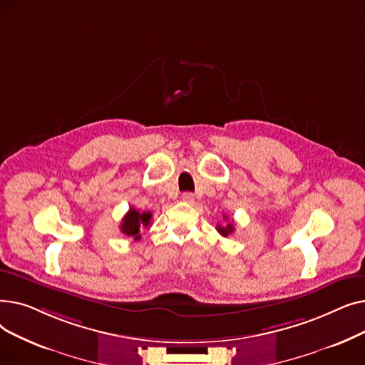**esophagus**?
<instances>
[{
	"mask_svg": "<svg viewBox=\"0 0 365 365\" xmlns=\"http://www.w3.org/2000/svg\"><path fill=\"white\" fill-rule=\"evenodd\" d=\"M182 201L183 202H187V204H192L195 201V195L192 192H185L182 195Z\"/></svg>",
	"mask_w": 365,
	"mask_h": 365,
	"instance_id": "obj_1",
	"label": "esophagus"
}]
</instances>
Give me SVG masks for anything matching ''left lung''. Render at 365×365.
Listing matches in <instances>:
<instances>
[{
  "label": "left lung",
  "instance_id": "obj_1",
  "mask_svg": "<svg viewBox=\"0 0 365 365\" xmlns=\"http://www.w3.org/2000/svg\"><path fill=\"white\" fill-rule=\"evenodd\" d=\"M226 220H227V217L226 216H223ZM217 232L222 235V237H229L231 235L234 231H235V227H234V223L232 222H227L226 225H217Z\"/></svg>",
  "mask_w": 365,
  "mask_h": 365
}]
</instances>
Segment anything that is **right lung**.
Here are the masks:
<instances>
[{"instance_id": "obj_1", "label": "right lung", "mask_w": 365, "mask_h": 365, "mask_svg": "<svg viewBox=\"0 0 365 365\" xmlns=\"http://www.w3.org/2000/svg\"><path fill=\"white\" fill-rule=\"evenodd\" d=\"M150 212H139L136 208H130L121 222L120 229L127 237H131L134 241H139L142 238L143 229L150 226Z\"/></svg>"}]
</instances>
